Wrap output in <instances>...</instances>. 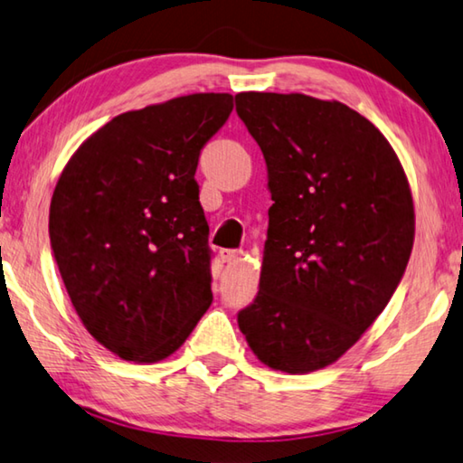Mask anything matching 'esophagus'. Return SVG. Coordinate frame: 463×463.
I'll return each mask as SVG.
<instances>
[{
    "label": "esophagus",
    "instance_id": "obj_1",
    "mask_svg": "<svg viewBox=\"0 0 463 463\" xmlns=\"http://www.w3.org/2000/svg\"><path fill=\"white\" fill-rule=\"evenodd\" d=\"M239 258H241V251H237V249H220V260L224 263L237 261Z\"/></svg>",
    "mask_w": 463,
    "mask_h": 463
}]
</instances>
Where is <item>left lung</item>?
Wrapping results in <instances>:
<instances>
[{
  "instance_id": "8db88e82",
  "label": "left lung",
  "mask_w": 463,
  "mask_h": 463,
  "mask_svg": "<svg viewBox=\"0 0 463 463\" xmlns=\"http://www.w3.org/2000/svg\"><path fill=\"white\" fill-rule=\"evenodd\" d=\"M237 113L268 166L260 292L239 327L274 371L335 363L390 303L414 245L398 154L361 113L307 94L239 92Z\"/></svg>"
}]
</instances>
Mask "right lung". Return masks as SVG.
Instances as JSON below:
<instances>
[{
  "label": "right lung",
  "mask_w": 463,
  "mask_h": 463,
  "mask_svg": "<svg viewBox=\"0 0 463 463\" xmlns=\"http://www.w3.org/2000/svg\"><path fill=\"white\" fill-rule=\"evenodd\" d=\"M231 111V94L200 92L117 115L57 181L49 237L65 290L123 361H165L212 305L195 168Z\"/></svg>",
  "instance_id": "add662e5"
}]
</instances>
